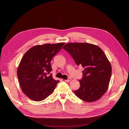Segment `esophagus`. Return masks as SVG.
<instances>
[{"label": "esophagus", "instance_id": "1", "mask_svg": "<svg viewBox=\"0 0 129 129\" xmlns=\"http://www.w3.org/2000/svg\"><path fill=\"white\" fill-rule=\"evenodd\" d=\"M71 78H68L67 80H65V82H69V81H71Z\"/></svg>", "mask_w": 129, "mask_h": 129}]
</instances>
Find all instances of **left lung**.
<instances>
[{"mask_svg":"<svg viewBox=\"0 0 129 129\" xmlns=\"http://www.w3.org/2000/svg\"><path fill=\"white\" fill-rule=\"evenodd\" d=\"M75 61L84 68L80 87L76 95L87 102L99 100L106 92L112 74L111 65L99 46L87 43H69L63 47Z\"/></svg>","mask_w":129,"mask_h":129,"instance_id":"obj_1","label":"left lung"}]
</instances>
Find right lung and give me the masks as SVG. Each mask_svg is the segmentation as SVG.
I'll return each mask as SVG.
<instances>
[{
	"label": "right lung",
	"mask_w": 129,
	"mask_h": 129,
	"mask_svg": "<svg viewBox=\"0 0 129 129\" xmlns=\"http://www.w3.org/2000/svg\"><path fill=\"white\" fill-rule=\"evenodd\" d=\"M65 43L36 45L24 54L17 68V76L23 92L30 99L41 101L51 94L58 80L53 79L50 62Z\"/></svg>",
	"instance_id": "right-lung-1"
}]
</instances>
